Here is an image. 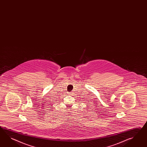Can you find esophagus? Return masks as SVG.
Listing matches in <instances>:
<instances>
[{
    "label": "esophagus",
    "instance_id": "1",
    "mask_svg": "<svg viewBox=\"0 0 147 147\" xmlns=\"http://www.w3.org/2000/svg\"><path fill=\"white\" fill-rule=\"evenodd\" d=\"M72 92H69V94H72Z\"/></svg>",
    "mask_w": 147,
    "mask_h": 147
}]
</instances>
